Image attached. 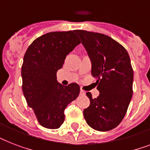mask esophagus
Instances as JSON below:
<instances>
[{"mask_svg":"<svg viewBox=\"0 0 150 150\" xmlns=\"http://www.w3.org/2000/svg\"><path fill=\"white\" fill-rule=\"evenodd\" d=\"M80 94H81V95H86V92H85L84 90L81 89V90H80Z\"/></svg>","mask_w":150,"mask_h":150,"instance_id":"34e87169","label":"esophagus"}]
</instances>
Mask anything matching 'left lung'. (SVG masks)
Here are the masks:
<instances>
[{
    "label": "left lung",
    "instance_id": "8db88e82",
    "mask_svg": "<svg viewBox=\"0 0 150 150\" xmlns=\"http://www.w3.org/2000/svg\"><path fill=\"white\" fill-rule=\"evenodd\" d=\"M82 40L92 62L91 73L96 79L100 95L92 98L83 110L85 120L100 132L116 128L125 117L132 96L133 69L125 48L104 34L75 30Z\"/></svg>",
    "mask_w": 150,
    "mask_h": 150
}]
</instances>
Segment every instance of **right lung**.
<instances>
[{"label": "right lung", "mask_w": 150, "mask_h": 150, "mask_svg": "<svg viewBox=\"0 0 150 150\" xmlns=\"http://www.w3.org/2000/svg\"><path fill=\"white\" fill-rule=\"evenodd\" d=\"M81 43L73 31L51 32L36 39L24 55L22 66V91L27 104L39 123L56 129L64 121V109L77 98V83L64 86L57 81L67 54Z\"/></svg>", "instance_id": "obj_1"}]
</instances>
